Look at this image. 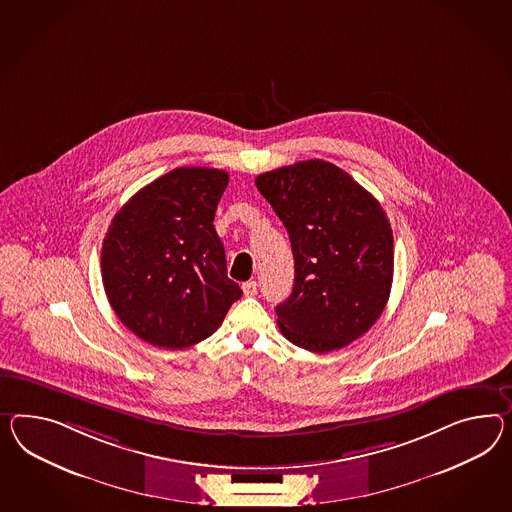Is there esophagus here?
Instances as JSON below:
<instances>
[{
  "label": "esophagus",
  "mask_w": 512,
  "mask_h": 512,
  "mask_svg": "<svg viewBox=\"0 0 512 512\" xmlns=\"http://www.w3.org/2000/svg\"><path fill=\"white\" fill-rule=\"evenodd\" d=\"M241 288H243V293H245L247 297H254V295L258 293V284H256L254 280H249V282H245V284H243Z\"/></svg>",
  "instance_id": "34e87169"
}]
</instances>
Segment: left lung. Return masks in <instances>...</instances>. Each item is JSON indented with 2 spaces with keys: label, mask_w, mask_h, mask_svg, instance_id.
Masks as SVG:
<instances>
[{
  "label": "left lung",
  "mask_w": 512,
  "mask_h": 512,
  "mask_svg": "<svg viewBox=\"0 0 512 512\" xmlns=\"http://www.w3.org/2000/svg\"><path fill=\"white\" fill-rule=\"evenodd\" d=\"M256 187L288 230L295 282L276 323L312 353L341 349L379 319L394 280V236L379 200L340 167L308 159Z\"/></svg>",
  "instance_id": "1"
}]
</instances>
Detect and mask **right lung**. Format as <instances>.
<instances>
[{
  "instance_id": "add662e5",
  "label": "right lung",
  "mask_w": 512,
  "mask_h": 512,
  "mask_svg": "<svg viewBox=\"0 0 512 512\" xmlns=\"http://www.w3.org/2000/svg\"><path fill=\"white\" fill-rule=\"evenodd\" d=\"M228 172L180 167L135 193L102 245L105 295L135 336L163 349L206 340L243 291L213 219Z\"/></svg>"
}]
</instances>
